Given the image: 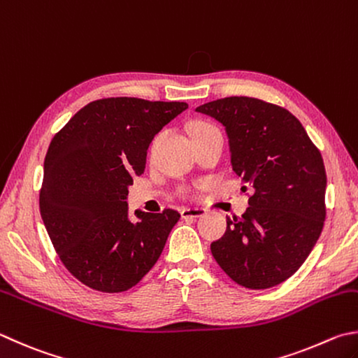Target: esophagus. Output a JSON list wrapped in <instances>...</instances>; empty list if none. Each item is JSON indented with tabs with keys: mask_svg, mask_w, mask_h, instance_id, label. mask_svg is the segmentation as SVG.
<instances>
[{
	"mask_svg": "<svg viewBox=\"0 0 358 358\" xmlns=\"http://www.w3.org/2000/svg\"><path fill=\"white\" fill-rule=\"evenodd\" d=\"M182 218H199L202 215H206V208H201V207H187V208H182Z\"/></svg>",
	"mask_w": 358,
	"mask_h": 358,
	"instance_id": "34e87169",
	"label": "esophagus"
}]
</instances>
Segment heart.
<instances>
[{
    "label": "heart",
    "instance_id": "heart-1",
    "mask_svg": "<svg viewBox=\"0 0 358 358\" xmlns=\"http://www.w3.org/2000/svg\"><path fill=\"white\" fill-rule=\"evenodd\" d=\"M210 127H213V126H212V124H207V123H198L196 126L193 127L192 134H194V132H199V131H204V129H210Z\"/></svg>",
    "mask_w": 358,
    "mask_h": 358
}]
</instances>
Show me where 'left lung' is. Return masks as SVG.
Instances as JSON below:
<instances>
[{"label": "left lung", "instance_id": "obj_1", "mask_svg": "<svg viewBox=\"0 0 358 358\" xmlns=\"http://www.w3.org/2000/svg\"><path fill=\"white\" fill-rule=\"evenodd\" d=\"M196 112L226 127L232 170L252 188L241 218H227L212 255L238 285L263 289L298 271L326 220V168L304 126L280 106L229 96Z\"/></svg>", "mask_w": 358, "mask_h": 358}]
</instances>
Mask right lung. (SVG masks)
Listing matches in <instances>:
<instances>
[{
  "mask_svg": "<svg viewBox=\"0 0 358 358\" xmlns=\"http://www.w3.org/2000/svg\"><path fill=\"white\" fill-rule=\"evenodd\" d=\"M188 107L140 98H103L74 113L51 140L40 215L64 266L84 285L121 293L156 265L180 213L136 212L127 187L145 171L154 136Z\"/></svg>",
  "mask_w": 358,
  "mask_h": 358,
  "instance_id": "add662e5",
  "label": "right lung"
}]
</instances>
